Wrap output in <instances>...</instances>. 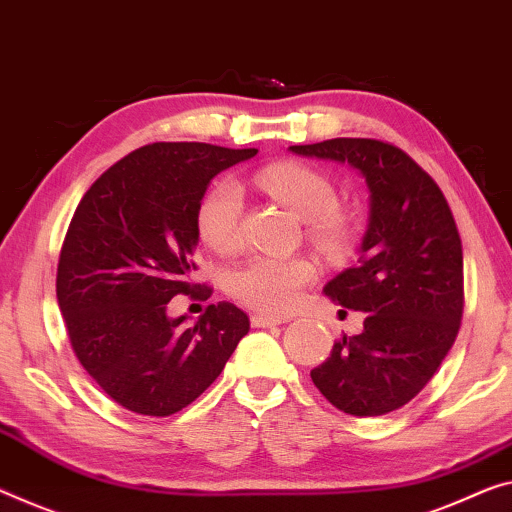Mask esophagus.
Returning a JSON list of instances; mask_svg holds the SVG:
<instances>
[{"mask_svg":"<svg viewBox=\"0 0 512 512\" xmlns=\"http://www.w3.org/2000/svg\"><path fill=\"white\" fill-rule=\"evenodd\" d=\"M281 322H288V318L263 316V313H256V316H251V325H254V327H274V325H281Z\"/></svg>","mask_w":512,"mask_h":512,"instance_id":"obj_1","label":"esophagus"}]
</instances>
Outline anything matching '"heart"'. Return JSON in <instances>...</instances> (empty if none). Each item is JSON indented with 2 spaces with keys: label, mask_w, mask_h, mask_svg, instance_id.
<instances>
[{
  "label": "heart",
  "mask_w": 512,
  "mask_h": 512,
  "mask_svg": "<svg viewBox=\"0 0 512 512\" xmlns=\"http://www.w3.org/2000/svg\"><path fill=\"white\" fill-rule=\"evenodd\" d=\"M251 183L272 199L313 219V229L329 247H341L350 238L348 212L338 210L336 185L325 171L304 162H272L258 169ZM242 192L231 180H219L199 203L196 226L201 240L215 251L229 254L242 242ZM316 277V267L304 256L254 254L235 265L229 274V293L258 311L281 313L300 300L306 283Z\"/></svg>",
  "instance_id": "obj_1"
}]
</instances>
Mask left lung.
<instances>
[{
  "mask_svg": "<svg viewBox=\"0 0 512 512\" xmlns=\"http://www.w3.org/2000/svg\"><path fill=\"white\" fill-rule=\"evenodd\" d=\"M290 151L348 162L366 178L359 261L325 286L334 302L364 311V332L338 338L311 380L345 414H389L426 387L458 336L465 288L453 212L435 180L387 141L338 137Z\"/></svg>",
  "mask_w": 512,
  "mask_h": 512,
  "instance_id": "left-lung-1",
  "label": "left lung"
}]
</instances>
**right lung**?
<instances>
[{
    "mask_svg": "<svg viewBox=\"0 0 512 512\" xmlns=\"http://www.w3.org/2000/svg\"><path fill=\"white\" fill-rule=\"evenodd\" d=\"M256 148L199 141L141 146L109 167L70 219L57 300L77 359L125 410L171 416L206 391L249 332L247 313L210 304L194 327L171 318L176 295L208 300L194 281L196 212L219 171Z\"/></svg>",
    "mask_w": 512,
    "mask_h": 512,
    "instance_id": "add662e5",
    "label": "right lung"
}]
</instances>
